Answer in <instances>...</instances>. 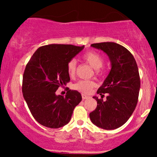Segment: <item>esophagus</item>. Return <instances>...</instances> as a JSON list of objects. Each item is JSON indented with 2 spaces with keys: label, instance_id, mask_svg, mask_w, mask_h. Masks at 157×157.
Masks as SVG:
<instances>
[{
  "label": "esophagus",
  "instance_id": "1",
  "mask_svg": "<svg viewBox=\"0 0 157 157\" xmlns=\"http://www.w3.org/2000/svg\"><path fill=\"white\" fill-rule=\"evenodd\" d=\"M89 97V96H88V95L86 94H82V100H86V99H88Z\"/></svg>",
  "mask_w": 157,
  "mask_h": 157
}]
</instances>
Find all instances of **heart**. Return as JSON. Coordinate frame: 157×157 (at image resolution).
Listing matches in <instances>:
<instances>
[{"label": "heart", "mask_w": 157, "mask_h": 157, "mask_svg": "<svg viewBox=\"0 0 157 157\" xmlns=\"http://www.w3.org/2000/svg\"><path fill=\"white\" fill-rule=\"evenodd\" d=\"M83 59L89 63L91 67L94 69L98 70L103 65L104 60L102 56L99 55L95 52H86L82 56ZM77 68V62L75 60H71L69 61L67 66L68 72L70 76H74L76 73ZM95 86V82L93 80H79L74 85V89L77 91H81L82 93H89L91 89Z\"/></svg>", "instance_id": "1"}]
</instances>
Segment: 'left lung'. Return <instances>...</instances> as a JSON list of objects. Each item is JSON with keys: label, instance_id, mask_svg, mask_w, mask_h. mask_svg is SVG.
<instances>
[{"label": "left lung", "instance_id": "obj_1", "mask_svg": "<svg viewBox=\"0 0 157 157\" xmlns=\"http://www.w3.org/2000/svg\"><path fill=\"white\" fill-rule=\"evenodd\" d=\"M109 56L111 68L97 93L106 100L98 99L95 110L89 113L91 122L97 127L113 130L125 123L134 112L140 89L139 70L134 56L127 48L113 42L91 45Z\"/></svg>", "mask_w": 157, "mask_h": 157}]
</instances>
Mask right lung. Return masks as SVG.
<instances>
[{
  "label": "right lung",
  "instance_id": "add662e5",
  "mask_svg": "<svg viewBox=\"0 0 157 157\" xmlns=\"http://www.w3.org/2000/svg\"><path fill=\"white\" fill-rule=\"evenodd\" d=\"M84 46L50 44L36 50L23 76L22 91L32 116L40 125L58 128L68 123L75 108L82 100L80 93L68 89L66 96L56 94L70 81L67 66Z\"/></svg>",
  "mask_w": 157,
  "mask_h": 157
}]
</instances>
